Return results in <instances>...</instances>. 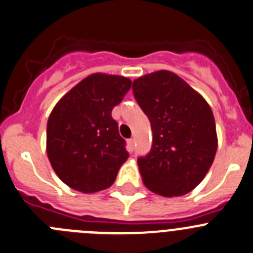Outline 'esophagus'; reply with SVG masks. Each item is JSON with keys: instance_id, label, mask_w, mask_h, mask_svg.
I'll return each instance as SVG.
<instances>
[{"instance_id": "1", "label": "esophagus", "mask_w": 253, "mask_h": 253, "mask_svg": "<svg viewBox=\"0 0 253 253\" xmlns=\"http://www.w3.org/2000/svg\"><path fill=\"white\" fill-rule=\"evenodd\" d=\"M126 144H128V150L130 151V153H133V150H134V139H129V140L126 141Z\"/></svg>"}]
</instances>
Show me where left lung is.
Instances as JSON below:
<instances>
[{
  "mask_svg": "<svg viewBox=\"0 0 253 253\" xmlns=\"http://www.w3.org/2000/svg\"><path fill=\"white\" fill-rule=\"evenodd\" d=\"M133 92L153 130L150 153L138 159L144 185L165 197L187 194L203 181L217 150L210 105L169 71L135 79Z\"/></svg>",
  "mask_w": 253,
  "mask_h": 253,
  "instance_id": "obj_1",
  "label": "left lung"
}]
</instances>
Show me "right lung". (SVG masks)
<instances>
[{"instance_id": "obj_1", "label": "right lung", "mask_w": 253, "mask_h": 253, "mask_svg": "<svg viewBox=\"0 0 253 253\" xmlns=\"http://www.w3.org/2000/svg\"><path fill=\"white\" fill-rule=\"evenodd\" d=\"M131 86L122 76L94 73L53 108L47 123V155L57 176L84 194L112 186L129 154L112 110Z\"/></svg>"}]
</instances>
